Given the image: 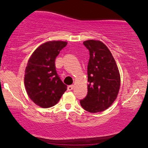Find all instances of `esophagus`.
<instances>
[{
  "instance_id": "obj_1",
  "label": "esophagus",
  "mask_w": 148,
  "mask_h": 148,
  "mask_svg": "<svg viewBox=\"0 0 148 148\" xmlns=\"http://www.w3.org/2000/svg\"><path fill=\"white\" fill-rule=\"evenodd\" d=\"M74 85H71V86H69L68 87H67V90H72L74 89Z\"/></svg>"
}]
</instances>
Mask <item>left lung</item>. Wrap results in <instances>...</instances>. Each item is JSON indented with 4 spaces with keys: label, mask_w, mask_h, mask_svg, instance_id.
<instances>
[{
    "label": "left lung",
    "mask_w": 148,
    "mask_h": 148,
    "mask_svg": "<svg viewBox=\"0 0 148 148\" xmlns=\"http://www.w3.org/2000/svg\"><path fill=\"white\" fill-rule=\"evenodd\" d=\"M90 52L88 64V95L80 101L81 106L90 113L105 111L118 97L120 74L116 62L102 42L90 40L84 42Z\"/></svg>",
    "instance_id": "obj_1"
}]
</instances>
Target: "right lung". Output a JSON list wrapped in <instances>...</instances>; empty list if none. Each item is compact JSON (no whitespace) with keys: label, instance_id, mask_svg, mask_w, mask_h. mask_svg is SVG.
Returning <instances> with one entry per match:
<instances>
[{"label":"right lung","instance_id":"1","mask_svg":"<svg viewBox=\"0 0 148 148\" xmlns=\"http://www.w3.org/2000/svg\"><path fill=\"white\" fill-rule=\"evenodd\" d=\"M67 42L53 40L39 46L32 53L25 69L24 84L30 99L37 106L46 108L58 102L67 86L56 69L58 55Z\"/></svg>","mask_w":148,"mask_h":148}]
</instances>
